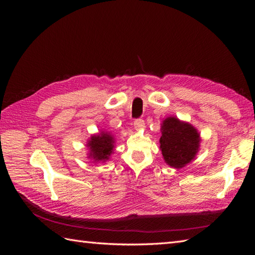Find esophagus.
<instances>
[{"instance_id": "1", "label": "esophagus", "mask_w": 255, "mask_h": 255, "mask_svg": "<svg viewBox=\"0 0 255 255\" xmlns=\"http://www.w3.org/2000/svg\"><path fill=\"white\" fill-rule=\"evenodd\" d=\"M134 128L135 129L139 130V129H143L144 128V121L141 118H138L134 121Z\"/></svg>"}]
</instances>
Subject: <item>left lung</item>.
<instances>
[{
	"instance_id": "8db88e82",
	"label": "left lung",
	"mask_w": 255,
	"mask_h": 255,
	"mask_svg": "<svg viewBox=\"0 0 255 255\" xmlns=\"http://www.w3.org/2000/svg\"><path fill=\"white\" fill-rule=\"evenodd\" d=\"M160 129L159 148L167 165L180 169L196 157L201 140L196 128L175 117H168Z\"/></svg>"
}]
</instances>
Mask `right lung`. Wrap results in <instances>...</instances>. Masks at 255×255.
Returning a JSON list of instances; mask_svg holds the SVG:
<instances>
[{
	"label": "right lung",
	"instance_id": "obj_1",
	"mask_svg": "<svg viewBox=\"0 0 255 255\" xmlns=\"http://www.w3.org/2000/svg\"><path fill=\"white\" fill-rule=\"evenodd\" d=\"M114 136L111 133L102 130L98 135H92L87 141V146L89 148L88 158L94 160V163L100 161H106L110 159V156L114 152Z\"/></svg>",
	"mask_w": 255,
	"mask_h": 255
}]
</instances>
